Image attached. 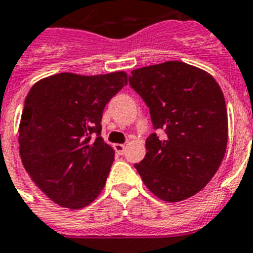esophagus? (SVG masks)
I'll use <instances>...</instances> for the list:
<instances>
[{
  "label": "esophagus",
  "mask_w": 253,
  "mask_h": 253,
  "mask_svg": "<svg viewBox=\"0 0 253 253\" xmlns=\"http://www.w3.org/2000/svg\"><path fill=\"white\" fill-rule=\"evenodd\" d=\"M114 149L119 155H123L125 151V145H123V143H116V145H114Z\"/></svg>",
  "instance_id": "34e87169"
}]
</instances>
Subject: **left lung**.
Listing matches in <instances>:
<instances>
[{"mask_svg":"<svg viewBox=\"0 0 253 253\" xmlns=\"http://www.w3.org/2000/svg\"><path fill=\"white\" fill-rule=\"evenodd\" d=\"M129 84L150 108L152 124L164 130L146 141L135 169L159 199H189L213 178L227 146V111L220 85L207 71L179 60L142 67Z\"/></svg>","mask_w":253,"mask_h":253,"instance_id":"8db88e82","label":"left lung"}]
</instances>
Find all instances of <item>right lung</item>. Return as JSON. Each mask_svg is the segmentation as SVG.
<instances>
[{"label":"right lung","mask_w":253,"mask_h":253,"mask_svg":"<svg viewBox=\"0 0 253 253\" xmlns=\"http://www.w3.org/2000/svg\"><path fill=\"white\" fill-rule=\"evenodd\" d=\"M126 84L124 71L62 72L41 79L27 94L19 154L35 185L58 206L80 210L103 190L115 151L101 137L102 114Z\"/></svg>","instance_id":"obj_1"}]
</instances>
